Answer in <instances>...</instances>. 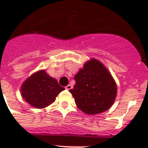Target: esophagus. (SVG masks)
<instances>
[{"label": "esophagus", "instance_id": "obj_1", "mask_svg": "<svg viewBox=\"0 0 148 148\" xmlns=\"http://www.w3.org/2000/svg\"><path fill=\"white\" fill-rule=\"evenodd\" d=\"M72 87H72L71 84H68L67 86H66V87H65V89H66V90H70V89H72Z\"/></svg>", "mask_w": 148, "mask_h": 148}]
</instances>
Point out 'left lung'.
I'll return each mask as SVG.
<instances>
[{"mask_svg":"<svg viewBox=\"0 0 148 148\" xmlns=\"http://www.w3.org/2000/svg\"><path fill=\"white\" fill-rule=\"evenodd\" d=\"M75 84L70 90L79 109L88 115L101 113L114 103L117 86L102 63L95 58L85 62L74 77Z\"/></svg>","mask_w":148,"mask_h":148,"instance_id":"1","label":"left lung"}]
</instances>
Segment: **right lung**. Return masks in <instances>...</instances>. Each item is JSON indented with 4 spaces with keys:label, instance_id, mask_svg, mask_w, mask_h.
I'll list each match as a JSON object with an SVG mask.
<instances>
[{
    "label": "right lung",
    "instance_id": "obj_1",
    "mask_svg": "<svg viewBox=\"0 0 148 148\" xmlns=\"http://www.w3.org/2000/svg\"><path fill=\"white\" fill-rule=\"evenodd\" d=\"M64 90L56 78L49 76L45 70H41L35 72L23 82L21 87V94L32 107L43 109L53 104L56 96Z\"/></svg>",
    "mask_w": 148,
    "mask_h": 148
}]
</instances>
